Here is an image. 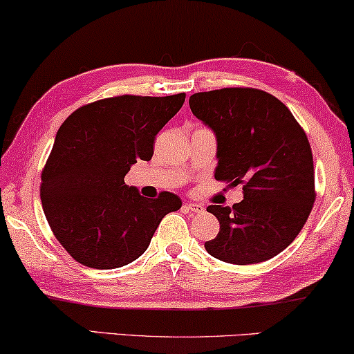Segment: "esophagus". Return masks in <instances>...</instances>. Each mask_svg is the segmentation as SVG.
I'll return each instance as SVG.
<instances>
[{
  "label": "esophagus",
  "instance_id": "1",
  "mask_svg": "<svg viewBox=\"0 0 354 354\" xmlns=\"http://www.w3.org/2000/svg\"><path fill=\"white\" fill-rule=\"evenodd\" d=\"M183 208L192 211V213H203L205 211V206L200 203H185L183 205Z\"/></svg>",
  "mask_w": 354,
  "mask_h": 354
}]
</instances>
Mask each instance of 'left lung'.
<instances>
[{
    "instance_id": "8db88e82",
    "label": "left lung",
    "mask_w": 354,
    "mask_h": 354,
    "mask_svg": "<svg viewBox=\"0 0 354 354\" xmlns=\"http://www.w3.org/2000/svg\"><path fill=\"white\" fill-rule=\"evenodd\" d=\"M188 104L216 136L214 178L244 183L241 203L206 208L219 221L206 252L234 265L273 259L301 232L315 200L304 130L281 100L250 87L196 93Z\"/></svg>"
}]
</instances>
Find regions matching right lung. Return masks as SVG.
I'll return each mask as SVG.
<instances>
[{
	"instance_id": "right-lung-1",
	"label": "right lung",
	"mask_w": 354,
	"mask_h": 354,
	"mask_svg": "<svg viewBox=\"0 0 354 354\" xmlns=\"http://www.w3.org/2000/svg\"><path fill=\"white\" fill-rule=\"evenodd\" d=\"M185 102L120 95L77 109L63 122L42 172L44 213L73 259L97 270L120 268L149 247L159 223L180 209L171 192L146 198L125 176L153 158L154 138Z\"/></svg>"
}]
</instances>
